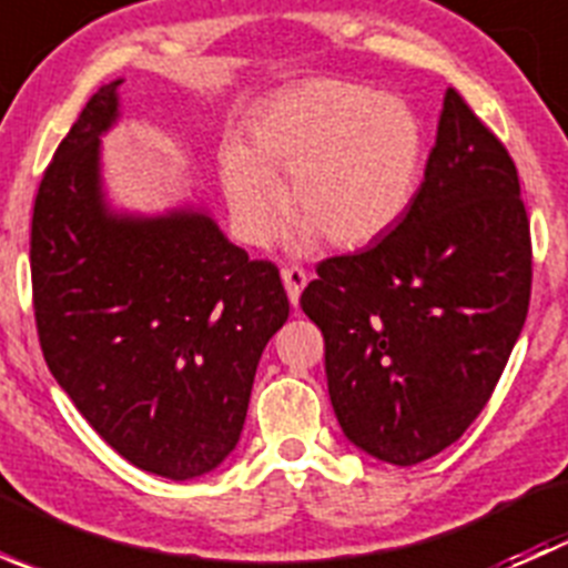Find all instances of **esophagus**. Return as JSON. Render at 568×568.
Segmentation results:
<instances>
[{
    "label": "esophagus",
    "instance_id": "esophagus-1",
    "mask_svg": "<svg viewBox=\"0 0 568 568\" xmlns=\"http://www.w3.org/2000/svg\"><path fill=\"white\" fill-rule=\"evenodd\" d=\"M283 283H285V291H288L291 305L296 307V305H300L302 288L307 285V272H305V268H300V266L283 268Z\"/></svg>",
    "mask_w": 568,
    "mask_h": 568
}]
</instances>
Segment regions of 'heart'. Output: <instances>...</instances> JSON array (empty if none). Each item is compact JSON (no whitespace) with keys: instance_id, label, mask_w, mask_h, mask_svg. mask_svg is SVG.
<instances>
[{"instance_id":"1","label":"heart","mask_w":568,"mask_h":568,"mask_svg":"<svg viewBox=\"0 0 568 568\" xmlns=\"http://www.w3.org/2000/svg\"><path fill=\"white\" fill-rule=\"evenodd\" d=\"M423 134L400 99L343 79H311L274 95L222 151V189L239 233L263 244L285 205L277 173H291L300 244L318 233L341 250L379 242L409 209Z\"/></svg>"}]
</instances>
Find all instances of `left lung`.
<instances>
[{
	"label": "left lung",
	"instance_id": "8db88e82",
	"mask_svg": "<svg viewBox=\"0 0 568 568\" xmlns=\"http://www.w3.org/2000/svg\"><path fill=\"white\" fill-rule=\"evenodd\" d=\"M302 291L343 434L398 467L454 445L495 393L530 305V220L506 145L454 88L426 178L385 239Z\"/></svg>",
	"mask_w": 568,
	"mask_h": 568
}]
</instances>
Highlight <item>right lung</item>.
<instances>
[{"mask_svg": "<svg viewBox=\"0 0 568 568\" xmlns=\"http://www.w3.org/2000/svg\"><path fill=\"white\" fill-rule=\"evenodd\" d=\"M118 82L82 109L32 211L38 341L57 385L125 462L162 478L211 473L242 437L257 359L288 318L280 268L197 211L109 214L99 134Z\"/></svg>", "mask_w": 568, "mask_h": 568, "instance_id": "add662e5", "label": "right lung"}]
</instances>
